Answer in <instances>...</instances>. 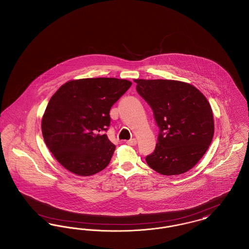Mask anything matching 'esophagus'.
<instances>
[{
	"label": "esophagus",
	"mask_w": 249,
	"mask_h": 249,
	"mask_svg": "<svg viewBox=\"0 0 249 249\" xmlns=\"http://www.w3.org/2000/svg\"><path fill=\"white\" fill-rule=\"evenodd\" d=\"M136 143H137V141H136L135 138H132V139H130L129 141H127V144L130 145V146H135Z\"/></svg>",
	"instance_id": "34e87169"
}]
</instances>
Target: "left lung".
<instances>
[{
  "instance_id": "left-lung-1",
  "label": "left lung",
  "mask_w": 249,
  "mask_h": 249,
  "mask_svg": "<svg viewBox=\"0 0 249 249\" xmlns=\"http://www.w3.org/2000/svg\"><path fill=\"white\" fill-rule=\"evenodd\" d=\"M138 94L151 107L160 129L146 163L161 175L182 174L202 158L212 143L214 122L204 95L174 80H134Z\"/></svg>"
}]
</instances>
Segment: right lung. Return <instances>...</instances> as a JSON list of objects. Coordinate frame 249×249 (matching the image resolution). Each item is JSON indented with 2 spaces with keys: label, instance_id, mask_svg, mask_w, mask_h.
<instances>
[{
  "label": "right lung",
  "instance_id": "add662e5",
  "mask_svg": "<svg viewBox=\"0 0 249 249\" xmlns=\"http://www.w3.org/2000/svg\"><path fill=\"white\" fill-rule=\"evenodd\" d=\"M132 86L128 80L88 78L63 85L51 98L41 121L45 143L59 163L78 176L103 170L116 146L104 131L110 110Z\"/></svg>",
  "mask_w": 249,
  "mask_h": 249
}]
</instances>
